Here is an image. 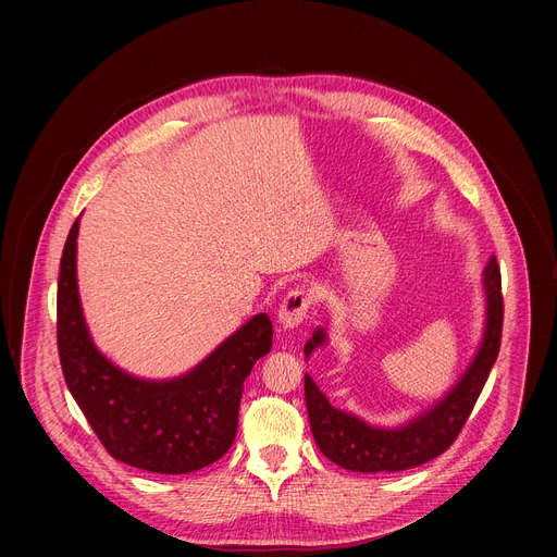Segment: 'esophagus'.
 <instances>
[{
  "mask_svg": "<svg viewBox=\"0 0 557 557\" xmlns=\"http://www.w3.org/2000/svg\"><path fill=\"white\" fill-rule=\"evenodd\" d=\"M312 304V297L308 290L304 288H293L288 290V295L284 297L280 312H277V322L284 331H293L297 329L306 317H308V308Z\"/></svg>",
  "mask_w": 557,
  "mask_h": 557,
  "instance_id": "esophagus-1",
  "label": "esophagus"
}]
</instances>
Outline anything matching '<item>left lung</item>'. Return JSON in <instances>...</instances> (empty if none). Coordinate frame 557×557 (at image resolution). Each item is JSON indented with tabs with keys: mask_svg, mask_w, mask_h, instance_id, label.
I'll return each instance as SVG.
<instances>
[{
	"mask_svg": "<svg viewBox=\"0 0 557 557\" xmlns=\"http://www.w3.org/2000/svg\"><path fill=\"white\" fill-rule=\"evenodd\" d=\"M485 329L479 350L458 383L423 414L399 428H379L337 410L326 394L304 374L306 410L317 447L326 458L350 471H404L441 456L458 436L479 399L492 366L496 363L503 337V293L500 269L492 256L483 271ZM329 342L326 329H317L304 346L306 359Z\"/></svg>",
	"mask_w": 557,
	"mask_h": 557,
	"instance_id": "left-lung-1",
	"label": "left lung"
}]
</instances>
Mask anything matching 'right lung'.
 Here are the masks:
<instances>
[{
  "instance_id": "add662e5",
  "label": "right lung",
  "mask_w": 557,
  "mask_h": 557,
  "mask_svg": "<svg viewBox=\"0 0 557 557\" xmlns=\"http://www.w3.org/2000/svg\"><path fill=\"white\" fill-rule=\"evenodd\" d=\"M72 224L57 286V346L74 401L112 458L153 473H189L222 458L237 432L243 385L271 352L273 324L260 312L187 374L151 381L114 366L95 346L76 286Z\"/></svg>"
}]
</instances>
